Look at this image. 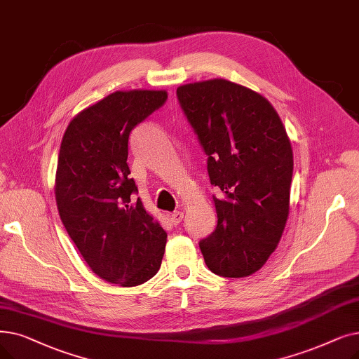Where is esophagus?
<instances>
[{
  "instance_id": "34e87169",
  "label": "esophagus",
  "mask_w": 359,
  "mask_h": 359,
  "mask_svg": "<svg viewBox=\"0 0 359 359\" xmlns=\"http://www.w3.org/2000/svg\"><path fill=\"white\" fill-rule=\"evenodd\" d=\"M170 220L175 226H177L183 220V212L182 211H175L173 214H170Z\"/></svg>"
}]
</instances>
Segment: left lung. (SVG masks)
I'll use <instances>...</instances> for the list:
<instances>
[{"label": "left lung", "mask_w": 359, "mask_h": 359, "mask_svg": "<svg viewBox=\"0 0 359 359\" xmlns=\"http://www.w3.org/2000/svg\"><path fill=\"white\" fill-rule=\"evenodd\" d=\"M182 110L208 155L217 227L199 242L217 276L246 277L274 252L289 215L293 154L286 129L259 93L226 79L177 88Z\"/></svg>", "instance_id": "8db88e82"}]
</instances>
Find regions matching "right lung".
Returning a JSON list of instances; mask_svg holds the SVG:
<instances>
[{
	"instance_id": "add662e5",
	"label": "right lung",
	"mask_w": 359,
	"mask_h": 359,
	"mask_svg": "<svg viewBox=\"0 0 359 359\" xmlns=\"http://www.w3.org/2000/svg\"><path fill=\"white\" fill-rule=\"evenodd\" d=\"M165 90H117L77 114L61 141L55 201L70 239L105 282L137 286L157 274L167 233L149 215L128 165L129 135Z\"/></svg>"
}]
</instances>
